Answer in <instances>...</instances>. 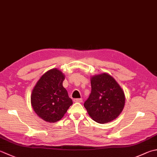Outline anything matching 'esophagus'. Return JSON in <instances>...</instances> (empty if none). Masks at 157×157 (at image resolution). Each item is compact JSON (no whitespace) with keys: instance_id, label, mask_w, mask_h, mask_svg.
Segmentation results:
<instances>
[{"instance_id":"1","label":"esophagus","mask_w":157,"mask_h":157,"mask_svg":"<svg viewBox=\"0 0 157 157\" xmlns=\"http://www.w3.org/2000/svg\"><path fill=\"white\" fill-rule=\"evenodd\" d=\"M73 101L75 103H82L83 101L82 99H73Z\"/></svg>"}]
</instances>
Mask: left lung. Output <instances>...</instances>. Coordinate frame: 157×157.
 Instances as JSON below:
<instances>
[{"label":"left lung","mask_w":157,"mask_h":157,"mask_svg":"<svg viewBox=\"0 0 157 157\" xmlns=\"http://www.w3.org/2000/svg\"><path fill=\"white\" fill-rule=\"evenodd\" d=\"M91 93L84 105L95 122L105 124L116 119L124 108V93L107 73L91 78Z\"/></svg>","instance_id":"8db88e82"}]
</instances>
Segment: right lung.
I'll use <instances>...</instances> for the list:
<instances>
[{"label": "right lung", "mask_w": 157, "mask_h": 157, "mask_svg": "<svg viewBox=\"0 0 157 157\" xmlns=\"http://www.w3.org/2000/svg\"><path fill=\"white\" fill-rule=\"evenodd\" d=\"M64 79V75L60 70L51 69L41 77L33 90V108L46 122L60 121L73 104L63 86Z\"/></svg>", "instance_id": "right-lung-1"}]
</instances>
